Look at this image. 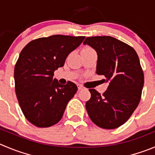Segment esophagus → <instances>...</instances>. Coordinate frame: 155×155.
Segmentation results:
<instances>
[{
    "label": "esophagus",
    "instance_id": "esophagus-1",
    "mask_svg": "<svg viewBox=\"0 0 155 155\" xmlns=\"http://www.w3.org/2000/svg\"><path fill=\"white\" fill-rule=\"evenodd\" d=\"M78 90H82V89H84V87L82 86V85L78 84Z\"/></svg>",
    "mask_w": 155,
    "mask_h": 155
}]
</instances>
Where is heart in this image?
I'll use <instances>...</instances> for the list:
<instances>
[{
	"label": "heart",
	"instance_id": "1",
	"mask_svg": "<svg viewBox=\"0 0 155 155\" xmlns=\"http://www.w3.org/2000/svg\"><path fill=\"white\" fill-rule=\"evenodd\" d=\"M91 47H89V46H86V47H84V48H83V49H82V51H83V50H87V49H91Z\"/></svg>",
	"mask_w": 155,
	"mask_h": 155
}]
</instances>
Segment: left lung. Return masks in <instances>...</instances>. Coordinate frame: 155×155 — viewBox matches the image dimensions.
<instances>
[{
    "label": "left lung",
    "mask_w": 155,
    "mask_h": 155,
    "mask_svg": "<svg viewBox=\"0 0 155 155\" xmlns=\"http://www.w3.org/2000/svg\"><path fill=\"white\" fill-rule=\"evenodd\" d=\"M84 44L97 51L96 73L109 83L103 94L89 89L88 116L99 127L116 129L130 118L141 100L144 73L138 54L132 46L108 36L87 37Z\"/></svg>",
    "instance_id": "left-lung-1"
}]
</instances>
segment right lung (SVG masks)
<instances>
[{
	"label": "right lung",
	"instance_id": "obj_1",
	"mask_svg": "<svg viewBox=\"0 0 155 155\" xmlns=\"http://www.w3.org/2000/svg\"><path fill=\"white\" fill-rule=\"evenodd\" d=\"M84 38L53 35L32 40L22 49L14 68L15 91L23 115L32 125L50 127L62 118L78 87L71 81L62 85L53 80L54 71L64 66Z\"/></svg>",
	"mask_w": 155,
	"mask_h": 155
}]
</instances>
